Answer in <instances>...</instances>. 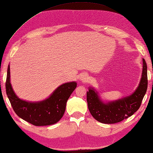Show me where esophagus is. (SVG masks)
<instances>
[{
	"label": "esophagus",
	"instance_id": "esophagus-1",
	"mask_svg": "<svg viewBox=\"0 0 153 153\" xmlns=\"http://www.w3.org/2000/svg\"><path fill=\"white\" fill-rule=\"evenodd\" d=\"M80 80L82 81V82H86L88 80V76L87 74L83 73L80 76Z\"/></svg>",
	"mask_w": 153,
	"mask_h": 153
}]
</instances>
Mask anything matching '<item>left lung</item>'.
<instances>
[{
	"mask_svg": "<svg viewBox=\"0 0 153 153\" xmlns=\"http://www.w3.org/2000/svg\"><path fill=\"white\" fill-rule=\"evenodd\" d=\"M142 61L143 69L140 82L130 96L114 101H104L94 88H88L86 94L88 109L96 120L103 124L117 123L131 117L139 109L148 84L147 63L143 58Z\"/></svg>",
	"mask_w": 153,
	"mask_h": 153,
	"instance_id": "left-lung-1",
	"label": "left lung"
}]
</instances>
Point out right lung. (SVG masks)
<instances>
[{
	"label": "right lung",
	"mask_w": 153,
	"mask_h": 153,
	"mask_svg": "<svg viewBox=\"0 0 153 153\" xmlns=\"http://www.w3.org/2000/svg\"><path fill=\"white\" fill-rule=\"evenodd\" d=\"M76 85L77 83L74 81L64 83L42 101L34 102L23 100L13 90L10 82V65L8 67L6 90L13 109L19 117L36 126L54 124L62 118L67 101Z\"/></svg>",
	"instance_id": "obj_1"
}]
</instances>
